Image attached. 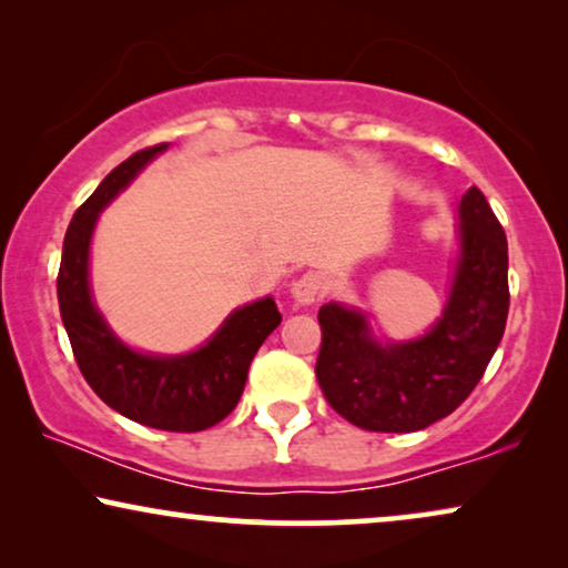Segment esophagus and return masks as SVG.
Listing matches in <instances>:
<instances>
[{
	"label": "esophagus",
	"instance_id": "obj_1",
	"mask_svg": "<svg viewBox=\"0 0 568 568\" xmlns=\"http://www.w3.org/2000/svg\"><path fill=\"white\" fill-rule=\"evenodd\" d=\"M321 294H323V278L313 274V271H310V274H302L297 282L292 284V297L297 300L300 305H313V302L321 300Z\"/></svg>",
	"mask_w": 568,
	"mask_h": 568
}]
</instances>
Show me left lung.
Masks as SVG:
<instances>
[{
  "label": "left lung",
  "instance_id": "obj_1",
  "mask_svg": "<svg viewBox=\"0 0 568 568\" xmlns=\"http://www.w3.org/2000/svg\"><path fill=\"white\" fill-rule=\"evenodd\" d=\"M453 294L439 323L410 344L379 346L364 315L331 302L315 377L331 408L367 432H418L453 414L480 383L509 313L507 235L476 185L460 201Z\"/></svg>",
  "mask_w": 568,
  "mask_h": 568
}]
</instances>
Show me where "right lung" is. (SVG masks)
Returning <instances> with one entry per match:
<instances>
[{
    "mask_svg": "<svg viewBox=\"0 0 568 568\" xmlns=\"http://www.w3.org/2000/svg\"><path fill=\"white\" fill-rule=\"evenodd\" d=\"M165 146H146L123 160L74 212L57 278L59 310L77 367L100 400L152 429L204 432L237 406L255 352L282 323L276 302L266 297L235 310L199 352L150 356L131 352L113 336L92 305L88 282L90 237L100 209Z\"/></svg>",
    "mask_w": 568,
    "mask_h": 568,
    "instance_id": "1",
    "label": "right lung"
}]
</instances>
